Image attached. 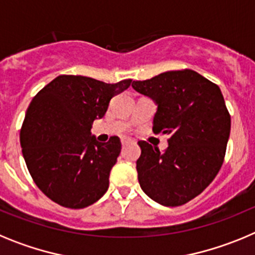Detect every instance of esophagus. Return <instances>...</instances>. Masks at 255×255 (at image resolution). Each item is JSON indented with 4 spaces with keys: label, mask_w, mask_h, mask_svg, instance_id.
<instances>
[{
    "label": "esophagus",
    "mask_w": 255,
    "mask_h": 255,
    "mask_svg": "<svg viewBox=\"0 0 255 255\" xmlns=\"http://www.w3.org/2000/svg\"><path fill=\"white\" fill-rule=\"evenodd\" d=\"M130 143H132L131 139H129V138L121 139V144H123V147H125V145H128V144H130Z\"/></svg>",
    "instance_id": "34e87169"
}]
</instances>
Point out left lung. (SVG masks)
Here are the masks:
<instances>
[{
	"mask_svg": "<svg viewBox=\"0 0 255 255\" xmlns=\"http://www.w3.org/2000/svg\"><path fill=\"white\" fill-rule=\"evenodd\" d=\"M131 87L158 106L153 132L170 136L163 152L138 141L140 188L162 206H182L213 181L224 163L231 130L224 96L217 84L189 69L166 71Z\"/></svg>",
	"mask_w": 255,
	"mask_h": 255,
	"instance_id": "left-lung-1",
	"label": "left lung"
}]
</instances>
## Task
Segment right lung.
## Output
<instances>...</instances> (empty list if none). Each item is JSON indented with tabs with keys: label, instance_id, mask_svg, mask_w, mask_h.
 Returning a JSON list of instances; mask_svg holds the SVG:
<instances>
[{
	"label": "right lung",
	"instance_id": "right-lung-1",
	"mask_svg": "<svg viewBox=\"0 0 255 255\" xmlns=\"http://www.w3.org/2000/svg\"><path fill=\"white\" fill-rule=\"evenodd\" d=\"M131 82L107 84L82 75H60L31 100L20 145L35 185L55 203L85 208L107 191L121 141L111 136L98 143L92 136V124L105 116L112 97Z\"/></svg>",
	"mask_w": 255,
	"mask_h": 255
}]
</instances>
